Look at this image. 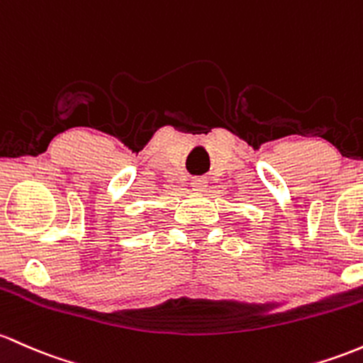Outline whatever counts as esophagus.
Wrapping results in <instances>:
<instances>
[{
  "label": "esophagus",
  "mask_w": 363,
  "mask_h": 363,
  "mask_svg": "<svg viewBox=\"0 0 363 363\" xmlns=\"http://www.w3.org/2000/svg\"><path fill=\"white\" fill-rule=\"evenodd\" d=\"M191 186H193L194 191H205L206 179L205 177H193L191 179Z\"/></svg>",
  "instance_id": "obj_1"
}]
</instances>
